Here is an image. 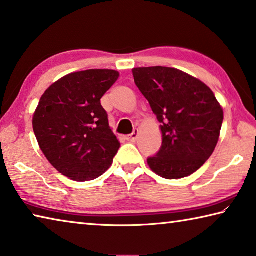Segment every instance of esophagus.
Returning a JSON list of instances; mask_svg holds the SVG:
<instances>
[{"mask_svg":"<svg viewBox=\"0 0 256 256\" xmlns=\"http://www.w3.org/2000/svg\"><path fill=\"white\" fill-rule=\"evenodd\" d=\"M138 130H134V132L131 134V136H128L126 138V140L130 141V142H134L138 138Z\"/></svg>","mask_w":256,"mask_h":256,"instance_id":"1","label":"esophagus"}]
</instances>
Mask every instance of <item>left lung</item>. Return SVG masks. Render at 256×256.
<instances>
[{
  "instance_id": "1",
  "label": "left lung",
  "mask_w": 256,
  "mask_h": 256,
  "mask_svg": "<svg viewBox=\"0 0 256 256\" xmlns=\"http://www.w3.org/2000/svg\"><path fill=\"white\" fill-rule=\"evenodd\" d=\"M134 82L160 122L162 144L146 160L167 180L192 175L211 157L218 144L224 110L204 82L178 68H134Z\"/></svg>"
}]
</instances>
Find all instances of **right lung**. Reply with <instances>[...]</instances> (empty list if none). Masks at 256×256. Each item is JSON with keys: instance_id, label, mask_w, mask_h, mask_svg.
<instances>
[{"instance_id": "obj_1", "label": "right lung", "mask_w": 256, "mask_h": 256, "mask_svg": "<svg viewBox=\"0 0 256 256\" xmlns=\"http://www.w3.org/2000/svg\"><path fill=\"white\" fill-rule=\"evenodd\" d=\"M115 70L73 72L50 84L32 116L34 136L56 170L76 182L102 176L120 146L100 99L118 81Z\"/></svg>"}]
</instances>
